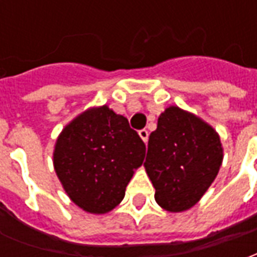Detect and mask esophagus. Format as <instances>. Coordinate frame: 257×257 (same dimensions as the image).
I'll return each mask as SVG.
<instances>
[{
  "label": "esophagus",
  "instance_id": "obj_1",
  "mask_svg": "<svg viewBox=\"0 0 257 257\" xmlns=\"http://www.w3.org/2000/svg\"><path fill=\"white\" fill-rule=\"evenodd\" d=\"M139 135H140V138L143 139V142L147 143V140H149V131H147V129H140Z\"/></svg>",
  "mask_w": 257,
  "mask_h": 257
}]
</instances>
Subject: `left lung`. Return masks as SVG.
Wrapping results in <instances>:
<instances>
[{"instance_id":"8db88e82","label":"left lung","mask_w":257,"mask_h":257,"mask_svg":"<svg viewBox=\"0 0 257 257\" xmlns=\"http://www.w3.org/2000/svg\"><path fill=\"white\" fill-rule=\"evenodd\" d=\"M221 160L215 129L179 107H168L149 138L145 162L157 204L169 212L190 209L215 180Z\"/></svg>"}]
</instances>
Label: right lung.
<instances>
[{
    "label": "right lung",
    "mask_w": 257,
    "mask_h": 257,
    "mask_svg": "<svg viewBox=\"0 0 257 257\" xmlns=\"http://www.w3.org/2000/svg\"><path fill=\"white\" fill-rule=\"evenodd\" d=\"M145 156L146 145L128 119L101 106L82 112L63 129L53 164L74 204L90 213H106L122 201Z\"/></svg>",
    "instance_id": "add662e5"
}]
</instances>
